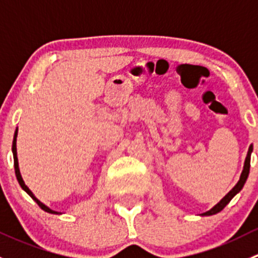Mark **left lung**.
<instances>
[{"instance_id": "obj_1", "label": "left lung", "mask_w": 258, "mask_h": 258, "mask_svg": "<svg viewBox=\"0 0 258 258\" xmlns=\"http://www.w3.org/2000/svg\"><path fill=\"white\" fill-rule=\"evenodd\" d=\"M251 152H252V145L249 146L248 148V152H247V157H246V161H244V166H243V171H242L241 173V177H240V181L237 182V184H236L235 187H233L232 189H231L230 192H228L227 195H226L225 197H223L222 200H221L220 202H218L217 205H216L213 209H211L210 211H207V212L202 213L204 216H211V215H216V213H218L220 211H222L225 209L226 206H227L228 202L231 201V200L233 199V197L236 196V195L238 194V192L241 191L242 187H243L244 182H246L247 177H248V173H249V161H251Z\"/></svg>"}]
</instances>
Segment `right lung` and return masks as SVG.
Masks as SVG:
<instances>
[{"label":"right lung","mask_w":258,"mask_h":258,"mask_svg":"<svg viewBox=\"0 0 258 258\" xmlns=\"http://www.w3.org/2000/svg\"><path fill=\"white\" fill-rule=\"evenodd\" d=\"M16 137H17V131L15 132V139H14V144H12V151H14V160H15V172H16V177H17V179H18V183L21 184V187H22L23 189H25L26 192H27L28 195H30L31 197H32L33 200H35L36 201V204L38 205V206L41 207V209H42L43 211H46V212H48V213H57L56 211H52L51 209H48L47 206H45V205L42 204V202H40L38 201L37 199H36L35 196H33V194L32 192L30 191V188H28L27 186H26L25 184V182H23V179H22V177H21V173H20V168H18V161H17V150H16Z\"/></svg>","instance_id":"obj_1"}]
</instances>
